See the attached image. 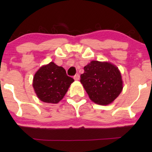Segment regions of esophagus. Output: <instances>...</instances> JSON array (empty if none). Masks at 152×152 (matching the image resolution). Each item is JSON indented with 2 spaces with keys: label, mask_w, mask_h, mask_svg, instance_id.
<instances>
[{
  "label": "esophagus",
  "mask_w": 152,
  "mask_h": 152,
  "mask_svg": "<svg viewBox=\"0 0 152 152\" xmlns=\"http://www.w3.org/2000/svg\"><path fill=\"white\" fill-rule=\"evenodd\" d=\"M74 78L75 81H78V80H79V78H80L79 74H76V75H75V76H74Z\"/></svg>",
  "instance_id": "1"
}]
</instances>
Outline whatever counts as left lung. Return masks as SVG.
Instances as JSON below:
<instances>
[{"label":"left lung","instance_id":"obj_1","mask_svg":"<svg viewBox=\"0 0 152 152\" xmlns=\"http://www.w3.org/2000/svg\"><path fill=\"white\" fill-rule=\"evenodd\" d=\"M81 75V84L92 102L99 105L112 103L123 89L119 70L109 62L92 61L84 66Z\"/></svg>","mask_w":152,"mask_h":152}]
</instances>
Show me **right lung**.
Wrapping results in <instances>:
<instances>
[{
    "instance_id": "1",
    "label": "right lung",
    "mask_w": 152,
    "mask_h": 152,
    "mask_svg": "<svg viewBox=\"0 0 152 152\" xmlns=\"http://www.w3.org/2000/svg\"><path fill=\"white\" fill-rule=\"evenodd\" d=\"M74 81V78L67 76L64 68L50 62L41 66L35 74L33 86L40 100L58 104Z\"/></svg>"
}]
</instances>
